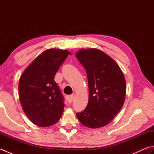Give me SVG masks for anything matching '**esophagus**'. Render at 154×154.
<instances>
[{
	"mask_svg": "<svg viewBox=\"0 0 154 154\" xmlns=\"http://www.w3.org/2000/svg\"><path fill=\"white\" fill-rule=\"evenodd\" d=\"M73 98H74V94H71V95H68L66 97V99L67 102L69 103H71L72 101L73 100Z\"/></svg>",
	"mask_w": 154,
	"mask_h": 154,
	"instance_id": "34e87169",
	"label": "esophagus"
}]
</instances>
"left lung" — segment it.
Segmentation results:
<instances>
[{"label":"left lung","mask_w":154,"mask_h":154,"mask_svg":"<svg viewBox=\"0 0 154 154\" xmlns=\"http://www.w3.org/2000/svg\"><path fill=\"white\" fill-rule=\"evenodd\" d=\"M75 56L85 69L89 91L87 106L76 116L85 126L103 127L113 120L123 106L125 77L116 61L98 49H81Z\"/></svg>","instance_id":"left-lung-1"}]
</instances>
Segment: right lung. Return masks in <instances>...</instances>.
Wrapping results in <instances>:
<instances>
[{
    "mask_svg": "<svg viewBox=\"0 0 154 154\" xmlns=\"http://www.w3.org/2000/svg\"><path fill=\"white\" fill-rule=\"evenodd\" d=\"M71 54L60 49L45 50L28 65L20 78L18 94L21 106L35 125L50 126L61 117L64 100L54 77Z\"/></svg>",
    "mask_w": 154,
    "mask_h": 154,
    "instance_id": "1",
    "label": "right lung"
}]
</instances>
